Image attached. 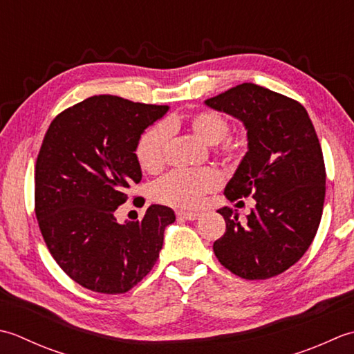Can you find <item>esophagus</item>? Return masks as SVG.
<instances>
[{
    "instance_id": "34e87169",
    "label": "esophagus",
    "mask_w": 354,
    "mask_h": 354,
    "mask_svg": "<svg viewBox=\"0 0 354 354\" xmlns=\"http://www.w3.org/2000/svg\"><path fill=\"white\" fill-rule=\"evenodd\" d=\"M177 217H178V218H183V220H191V221H194V220H197V218L200 217V214H197V212H183V211H178V212H177Z\"/></svg>"
}]
</instances>
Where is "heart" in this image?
I'll return each instance as SVG.
<instances>
[{"mask_svg":"<svg viewBox=\"0 0 354 354\" xmlns=\"http://www.w3.org/2000/svg\"><path fill=\"white\" fill-rule=\"evenodd\" d=\"M191 129L207 145H217L229 134V122L215 111H200L189 120ZM169 139V125L158 124L147 129L137 143L136 154L143 169L156 172L165 160V147ZM221 185L214 169H176L162 177L154 186V196L165 205L194 209L203 203L209 192Z\"/></svg>","mask_w":354,"mask_h":354,"instance_id":"heart-1","label":"heart"}]
</instances>
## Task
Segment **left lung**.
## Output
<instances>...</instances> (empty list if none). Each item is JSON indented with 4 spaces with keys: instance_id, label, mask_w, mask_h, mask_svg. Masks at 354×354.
Masks as SVG:
<instances>
[{
    "instance_id": "1",
    "label": "left lung",
    "mask_w": 354,
    "mask_h": 354,
    "mask_svg": "<svg viewBox=\"0 0 354 354\" xmlns=\"http://www.w3.org/2000/svg\"><path fill=\"white\" fill-rule=\"evenodd\" d=\"M205 104L246 128L248 153L225 196L257 203L243 223L230 207L218 209L226 232L214 243L215 257L244 279L277 277L306 254L319 227L326 167L315 127L297 100L250 82Z\"/></svg>"
}]
</instances>
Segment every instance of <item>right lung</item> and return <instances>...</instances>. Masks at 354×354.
I'll return each instance as SVG.
<instances>
[{"label":"right lung","mask_w":354,"mask_h":354,"mask_svg":"<svg viewBox=\"0 0 354 354\" xmlns=\"http://www.w3.org/2000/svg\"><path fill=\"white\" fill-rule=\"evenodd\" d=\"M168 105H147L99 95L53 119L35 172V212L59 268L99 293H125L147 277L176 221L168 206L153 205L139 221L119 223L116 209L142 169L136 149L143 131Z\"/></svg>","instance_id":"right-lung-1"}]
</instances>
